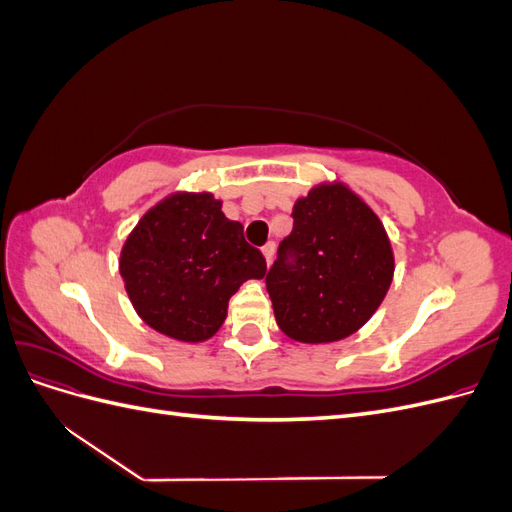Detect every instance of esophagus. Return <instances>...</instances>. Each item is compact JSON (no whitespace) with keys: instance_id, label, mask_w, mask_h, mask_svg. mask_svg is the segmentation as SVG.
I'll return each mask as SVG.
<instances>
[{"instance_id":"esophagus-1","label":"esophagus","mask_w":512,"mask_h":512,"mask_svg":"<svg viewBox=\"0 0 512 512\" xmlns=\"http://www.w3.org/2000/svg\"><path fill=\"white\" fill-rule=\"evenodd\" d=\"M262 256H265V260H267V267H269L271 262H273V256H275V243H273V241H269V243L262 245Z\"/></svg>"}]
</instances>
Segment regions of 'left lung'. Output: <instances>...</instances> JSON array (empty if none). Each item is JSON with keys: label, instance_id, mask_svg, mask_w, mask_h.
Here are the masks:
<instances>
[{"label": "left lung", "instance_id": "8db88e82", "mask_svg": "<svg viewBox=\"0 0 512 512\" xmlns=\"http://www.w3.org/2000/svg\"><path fill=\"white\" fill-rule=\"evenodd\" d=\"M292 218L267 273L277 327L301 344L339 342L359 331L389 292V235L365 200L339 181L309 190Z\"/></svg>", "mask_w": 512, "mask_h": 512}]
</instances>
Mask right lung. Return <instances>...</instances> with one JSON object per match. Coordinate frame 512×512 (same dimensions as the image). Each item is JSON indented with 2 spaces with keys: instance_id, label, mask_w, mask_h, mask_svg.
Segmentation results:
<instances>
[{
  "instance_id": "right-lung-1",
  "label": "right lung",
  "mask_w": 512,
  "mask_h": 512,
  "mask_svg": "<svg viewBox=\"0 0 512 512\" xmlns=\"http://www.w3.org/2000/svg\"><path fill=\"white\" fill-rule=\"evenodd\" d=\"M119 273L151 329L179 342H205L224 324L228 301L267 262L222 213L211 192H175L153 205L121 247Z\"/></svg>"
}]
</instances>
